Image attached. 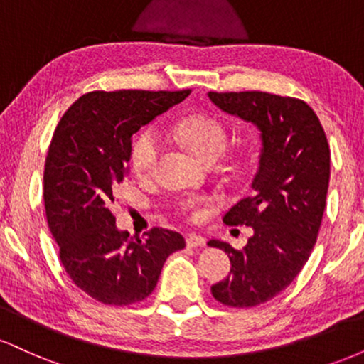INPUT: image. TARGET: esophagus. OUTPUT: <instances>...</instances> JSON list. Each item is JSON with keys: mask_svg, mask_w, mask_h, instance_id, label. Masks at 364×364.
Returning <instances> with one entry per match:
<instances>
[{"mask_svg": "<svg viewBox=\"0 0 364 364\" xmlns=\"http://www.w3.org/2000/svg\"><path fill=\"white\" fill-rule=\"evenodd\" d=\"M205 237L203 236H198V235H188L186 236V245L188 246H191V248H193V246H205Z\"/></svg>", "mask_w": 364, "mask_h": 364, "instance_id": "1", "label": "esophagus"}]
</instances>
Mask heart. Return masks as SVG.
I'll list each match as a JSON object with an SVG mask.
<instances>
[{
	"label": "heart",
	"mask_w": 364,
	"mask_h": 364,
	"mask_svg": "<svg viewBox=\"0 0 364 364\" xmlns=\"http://www.w3.org/2000/svg\"><path fill=\"white\" fill-rule=\"evenodd\" d=\"M166 133L174 136L183 147H186L198 157L200 161L212 164L224 156L229 145V129L215 116L208 114H191L181 118L166 127ZM161 156V139L154 128L145 129L140 133L132 149L133 173L139 178H147L156 169V164ZM179 210L190 217L200 219L203 214L202 202L195 198H186L179 202Z\"/></svg>",
	"instance_id": "obj_1"
}]
</instances>
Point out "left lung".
<instances>
[{
  "label": "left lung",
  "instance_id": "left-lung-1",
  "mask_svg": "<svg viewBox=\"0 0 364 364\" xmlns=\"http://www.w3.org/2000/svg\"><path fill=\"white\" fill-rule=\"evenodd\" d=\"M219 109L260 129V161L252 195L237 202L224 223L250 225L243 250L212 240L224 250L231 275L212 286L219 303L262 304L301 272L318 236L330 179V149L320 119L304 101L269 92H208Z\"/></svg>",
  "mask_w": 364,
  "mask_h": 364
}]
</instances>
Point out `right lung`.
<instances>
[{
    "label": "right lung",
    "instance_id": "right-lung-1",
    "mask_svg": "<svg viewBox=\"0 0 364 364\" xmlns=\"http://www.w3.org/2000/svg\"><path fill=\"white\" fill-rule=\"evenodd\" d=\"M190 95V90H95L58 123L44 168L48 225L70 279L104 304L139 303L154 291L176 231L154 228L144 240L116 228L112 191L128 174L132 135Z\"/></svg>",
    "mask_w": 364,
    "mask_h": 364
}]
</instances>
